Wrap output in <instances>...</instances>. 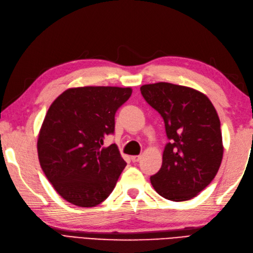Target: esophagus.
<instances>
[{"label":"esophagus","instance_id":"34e87169","mask_svg":"<svg viewBox=\"0 0 253 253\" xmlns=\"http://www.w3.org/2000/svg\"><path fill=\"white\" fill-rule=\"evenodd\" d=\"M139 160H141V155H133V156H131V161L133 163H137Z\"/></svg>","mask_w":253,"mask_h":253}]
</instances>
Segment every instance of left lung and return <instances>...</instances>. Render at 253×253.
I'll return each mask as SVG.
<instances>
[{
  "label": "left lung",
  "mask_w": 253,
  "mask_h": 253,
  "mask_svg": "<svg viewBox=\"0 0 253 253\" xmlns=\"http://www.w3.org/2000/svg\"><path fill=\"white\" fill-rule=\"evenodd\" d=\"M144 99L160 112L170 142L161 170L150 177L154 190L172 201L196 197L217 175L223 157L220 120L204 93L168 82L145 84Z\"/></svg>",
  "instance_id": "1"
}]
</instances>
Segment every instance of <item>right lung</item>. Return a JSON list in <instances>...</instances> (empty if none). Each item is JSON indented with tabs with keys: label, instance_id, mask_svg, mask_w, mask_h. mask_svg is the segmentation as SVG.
Returning a JSON list of instances; mask_svg holds the SVG:
<instances>
[{
	"label": "right lung",
	"instance_id": "1",
	"mask_svg": "<svg viewBox=\"0 0 253 253\" xmlns=\"http://www.w3.org/2000/svg\"><path fill=\"white\" fill-rule=\"evenodd\" d=\"M132 89L84 86L64 90L44 117L37 141L42 169L68 202L92 208L115 189L126 167L116 144L102 147L115 131L117 110Z\"/></svg>",
	"mask_w": 253,
	"mask_h": 253
}]
</instances>
